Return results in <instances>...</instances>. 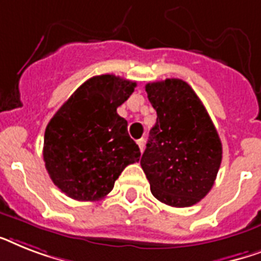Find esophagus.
Returning a JSON list of instances; mask_svg holds the SVG:
<instances>
[{
    "instance_id": "1",
    "label": "esophagus",
    "mask_w": 261,
    "mask_h": 261,
    "mask_svg": "<svg viewBox=\"0 0 261 261\" xmlns=\"http://www.w3.org/2000/svg\"><path fill=\"white\" fill-rule=\"evenodd\" d=\"M137 145L139 146V150H141V151H143V147H145V139H143V138H141V139H138Z\"/></svg>"
}]
</instances>
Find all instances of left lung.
I'll return each instance as SVG.
<instances>
[{
	"label": "left lung",
	"instance_id": "obj_1",
	"mask_svg": "<svg viewBox=\"0 0 261 261\" xmlns=\"http://www.w3.org/2000/svg\"><path fill=\"white\" fill-rule=\"evenodd\" d=\"M156 122L141 166L156 200L175 207L200 202L219 173L222 145L211 116L181 79L146 84Z\"/></svg>",
	"mask_w": 261,
	"mask_h": 261
}]
</instances>
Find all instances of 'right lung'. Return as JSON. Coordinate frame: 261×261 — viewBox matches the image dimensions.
<instances>
[{
	"label": "right lung",
	"mask_w": 261,
	"mask_h": 261,
	"mask_svg": "<svg viewBox=\"0 0 261 261\" xmlns=\"http://www.w3.org/2000/svg\"><path fill=\"white\" fill-rule=\"evenodd\" d=\"M137 83L115 75L83 83L49 120L42 156L50 179L77 201L105 198L124 167L141 158L116 109Z\"/></svg>",
	"instance_id": "obj_1"
}]
</instances>
